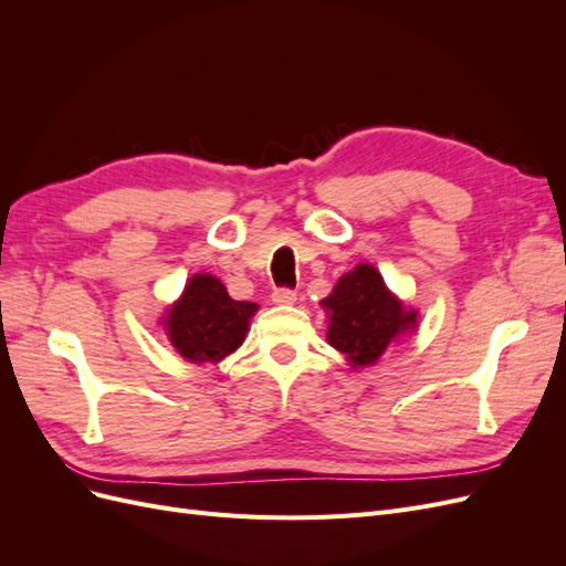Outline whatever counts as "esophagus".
I'll return each mask as SVG.
<instances>
[{
    "label": "esophagus",
    "mask_w": 566,
    "mask_h": 566,
    "mask_svg": "<svg viewBox=\"0 0 566 566\" xmlns=\"http://www.w3.org/2000/svg\"><path fill=\"white\" fill-rule=\"evenodd\" d=\"M271 300L276 302V304H293L295 300H297V295H295V290H287V287H281V290H273V295H271Z\"/></svg>",
    "instance_id": "esophagus-1"
}]
</instances>
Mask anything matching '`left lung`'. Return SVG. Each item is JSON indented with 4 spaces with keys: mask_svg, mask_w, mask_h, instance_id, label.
<instances>
[{
    "mask_svg": "<svg viewBox=\"0 0 566 566\" xmlns=\"http://www.w3.org/2000/svg\"><path fill=\"white\" fill-rule=\"evenodd\" d=\"M321 304L328 314L325 339L352 368L375 366L403 335L418 331V310L394 295L382 273L366 262L342 273Z\"/></svg>",
    "mask_w": 566,
    "mask_h": 566,
    "instance_id": "obj_1",
    "label": "left lung"
}]
</instances>
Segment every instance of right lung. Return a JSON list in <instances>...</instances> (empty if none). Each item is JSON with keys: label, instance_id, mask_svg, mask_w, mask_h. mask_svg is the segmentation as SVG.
<instances>
[{"label": "right lung", "instance_id": "add662e5", "mask_svg": "<svg viewBox=\"0 0 566 566\" xmlns=\"http://www.w3.org/2000/svg\"><path fill=\"white\" fill-rule=\"evenodd\" d=\"M254 302H238L212 273H193L184 293L163 314L169 345L188 364H219L243 345Z\"/></svg>", "mask_w": 566, "mask_h": 566}]
</instances>
